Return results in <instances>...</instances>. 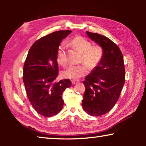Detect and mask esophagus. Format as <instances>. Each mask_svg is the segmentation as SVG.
I'll return each mask as SVG.
<instances>
[{
	"label": "esophagus",
	"mask_w": 146,
	"mask_h": 146,
	"mask_svg": "<svg viewBox=\"0 0 146 146\" xmlns=\"http://www.w3.org/2000/svg\"><path fill=\"white\" fill-rule=\"evenodd\" d=\"M71 82H72L73 84H78V83L80 82L78 80H72V81H71Z\"/></svg>",
	"instance_id": "1"
}]
</instances>
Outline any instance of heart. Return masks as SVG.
Returning <instances> with one entry per match:
<instances>
[{
	"instance_id": "obj_1",
	"label": "heart",
	"mask_w": 146,
	"mask_h": 146,
	"mask_svg": "<svg viewBox=\"0 0 146 146\" xmlns=\"http://www.w3.org/2000/svg\"><path fill=\"white\" fill-rule=\"evenodd\" d=\"M72 45L82 53L79 65H71L64 70L62 76L64 78L75 80L86 75L91 68H95L100 62L103 56V49L98 46H93L90 41L82 36H76L71 41ZM65 44H61L56 51V60L62 66L68 64V58L65 51Z\"/></svg>"
}]
</instances>
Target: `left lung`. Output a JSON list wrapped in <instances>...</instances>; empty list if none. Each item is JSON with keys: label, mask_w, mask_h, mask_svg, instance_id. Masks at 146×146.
Instances as JSON below:
<instances>
[{"label": "left lung", "mask_w": 146, "mask_h": 146, "mask_svg": "<svg viewBox=\"0 0 146 146\" xmlns=\"http://www.w3.org/2000/svg\"><path fill=\"white\" fill-rule=\"evenodd\" d=\"M86 34L102 48L103 56L83 81L82 108L88 114L98 117L110 111L120 97L125 82L124 64L120 49L110 38L88 31Z\"/></svg>", "instance_id": "obj_1"}]
</instances>
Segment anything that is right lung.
Returning a JSON list of instances; mask_svg holds the SVG:
<instances>
[{
  "mask_svg": "<svg viewBox=\"0 0 146 146\" xmlns=\"http://www.w3.org/2000/svg\"><path fill=\"white\" fill-rule=\"evenodd\" d=\"M71 31H57L36 40L29 50L24 65L23 82L27 96L36 111L46 117L63 108L62 93L70 88L69 79L55 82L58 75L56 51Z\"/></svg>",
  "mask_w": 146,
  "mask_h": 146,
  "instance_id": "add662e5",
  "label": "right lung"
}]
</instances>
